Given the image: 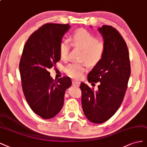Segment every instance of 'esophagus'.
<instances>
[{
    "label": "esophagus",
    "mask_w": 147,
    "mask_h": 147,
    "mask_svg": "<svg viewBox=\"0 0 147 147\" xmlns=\"http://www.w3.org/2000/svg\"><path fill=\"white\" fill-rule=\"evenodd\" d=\"M72 84H73V86L79 87V86H80V82L79 81H78V80H73Z\"/></svg>",
    "instance_id": "obj_1"
}]
</instances>
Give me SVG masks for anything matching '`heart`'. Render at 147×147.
<instances>
[{
	"label": "heart",
	"mask_w": 147,
	"mask_h": 147,
	"mask_svg": "<svg viewBox=\"0 0 147 147\" xmlns=\"http://www.w3.org/2000/svg\"><path fill=\"white\" fill-rule=\"evenodd\" d=\"M71 44L83 50L82 60L86 61L89 66H94L102 59L105 52V45L103 42L98 41L97 38L90 32L84 29L77 30L72 35ZM70 49L69 42L63 40L59 46V54L61 59L67 60ZM86 70V63H72L67 65L65 71L69 76L79 78Z\"/></svg>",
	"instance_id": "1"
}]
</instances>
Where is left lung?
Here are the masks:
<instances>
[{
    "mask_svg": "<svg viewBox=\"0 0 147 147\" xmlns=\"http://www.w3.org/2000/svg\"><path fill=\"white\" fill-rule=\"evenodd\" d=\"M98 30L105 41V54L87 79L90 83L100 84L96 92L83 82L80 86L84 113L94 123H102L115 114L123 100L131 74L128 49L123 38L111 26L103 25Z\"/></svg>",
    "mask_w": 147,
    "mask_h": 147,
    "instance_id": "obj_1",
    "label": "left lung"
}]
</instances>
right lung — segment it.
I'll return each mask as SVG.
<instances>
[{"label":"right lung","mask_w":147,"mask_h":147,"mask_svg":"<svg viewBox=\"0 0 147 147\" xmlns=\"http://www.w3.org/2000/svg\"><path fill=\"white\" fill-rule=\"evenodd\" d=\"M69 24L47 23L29 36L20 62L22 88L31 109L45 119L54 117L64 102L65 92L71 85L67 76L54 80L49 69L60 60L59 46Z\"/></svg>","instance_id":"obj_1"}]
</instances>
